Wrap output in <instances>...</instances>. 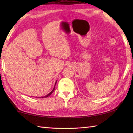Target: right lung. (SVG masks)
<instances>
[{
	"label": "right lung",
	"mask_w": 133,
	"mask_h": 133,
	"mask_svg": "<svg viewBox=\"0 0 133 133\" xmlns=\"http://www.w3.org/2000/svg\"><path fill=\"white\" fill-rule=\"evenodd\" d=\"M56 82L57 81H56V82H55V84H56ZM54 86V89H53V90H52L51 91L50 93H49V94H48L47 95H45V96H44V97H39V98H47V97H49V96L52 94V93L54 92V90H55V86Z\"/></svg>",
	"instance_id": "right-lung-1"
}]
</instances>
